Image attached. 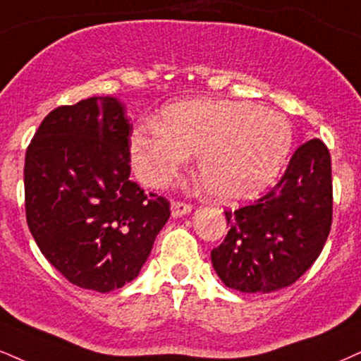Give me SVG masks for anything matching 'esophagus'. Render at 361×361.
<instances>
[{
	"label": "esophagus",
	"mask_w": 361,
	"mask_h": 361,
	"mask_svg": "<svg viewBox=\"0 0 361 361\" xmlns=\"http://www.w3.org/2000/svg\"><path fill=\"white\" fill-rule=\"evenodd\" d=\"M190 212H192V205H188V203L171 202V215L175 219H180V216L190 214Z\"/></svg>",
	"instance_id": "obj_1"
}]
</instances>
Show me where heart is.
<instances>
[{
    "mask_svg": "<svg viewBox=\"0 0 361 361\" xmlns=\"http://www.w3.org/2000/svg\"><path fill=\"white\" fill-rule=\"evenodd\" d=\"M282 112L249 102L190 101L164 109L131 136L133 164L146 185H168L198 153V171L222 202L257 197L274 183L293 147Z\"/></svg>",
    "mask_w": 361,
    "mask_h": 361,
    "instance_id": "b5f03b06",
    "label": "heart"
}]
</instances>
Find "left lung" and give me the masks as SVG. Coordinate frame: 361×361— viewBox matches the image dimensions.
<instances>
[{
	"label": "left lung",
	"instance_id": "obj_1",
	"mask_svg": "<svg viewBox=\"0 0 361 361\" xmlns=\"http://www.w3.org/2000/svg\"><path fill=\"white\" fill-rule=\"evenodd\" d=\"M227 237L212 264L227 288L267 294L296 282L323 250L333 219L331 158L319 139L299 146L274 188L225 212Z\"/></svg>",
	"mask_w": 361,
	"mask_h": 361
}]
</instances>
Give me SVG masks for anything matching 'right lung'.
Instances as JSON below:
<instances>
[{"label":"right lung","mask_w":361,"mask_h":361,"mask_svg":"<svg viewBox=\"0 0 361 361\" xmlns=\"http://www.w3.org/2000/svg\"><path fill=\"white\" fill-rule=\"evenodd\" d=\"M133 124L116 97L56 107L25 156V208L38 249L72 284L97 293L136 279L169 202L131 175Z\"/></svg>","instance_id":"1"}]
</instances>
